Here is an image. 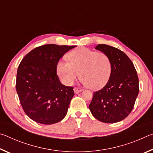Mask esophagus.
Masks as SVG:
<instances>
[{
	"instance_id": "obj_1",
	"label": "esophagus",
	"mask_w": 153,
	"mask_h": 153,
	"mask_svg": "<svg viewBox=\"0 0 153 153\" xmlns=\"http://www.w3.org/2000/svg\"><path fill=\"white\" fill-rule=\"evenodd\" d=\"M74 92L76 93V94H77V93H79L80 92H82L83 90L82 88H74Z\"/></svg>"
}]
</instances>
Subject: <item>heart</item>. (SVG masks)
Returning <instances> with one entry per match:
<instances>
[{"label":"heart","instance_id":"1","mask_svg":"<svg viewBox=\"0 0 153 153\" xmlns=\"http://www.w3.org/2000/svg\"><path fill=\"white\" fill-rule=\"evenodd\" d=\"M68 61H59L56 65V74L65 85H71L78 76L81 82L90 88H102L109 79L111 63L107 54L80 47L67 55Z\"/></svg>","mask_w":153,"mask_h":153}]
</instances>
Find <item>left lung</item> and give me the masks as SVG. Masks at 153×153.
<instances>
[{"label":"left lung","instance_id":"1","mask_svg":"<svg viewBox=\"0 0 153 153\" xmlns=\"http://www.w3.org/2000/svg\"><path fill=\"white\" fill-rule=\"evenodd\" d=\"M95 48L109 57L111 74L105 87L94 92L89 108L98 121L119 122L133 109L139 92L138 75L132 62L120 49L107 45H98Z\"/></svg>","mask_w":153,"mask_h":153}]
</instances>
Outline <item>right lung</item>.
Returning a JSON list of instances; mask_svg holds the SVG:
<instances>
[{
    "label": "right lung",
    "instance_id": "right-lung-1",
    "mask_svg": "<svg viewBox=\"0 0 153 153\" xmlns=\"http://www.w3.org/2000/svg\"><path fill=\"white\" fill-rule=\"evenodd\" d=\"M76 46L46 45L33 49L17 69L16 90L25 114L36 122L50 125L65 117L74 88L62 84L56 65Z\"/></svg>",
    "mask_w": 153,
    "mask_h": 153
}]
</instances>
